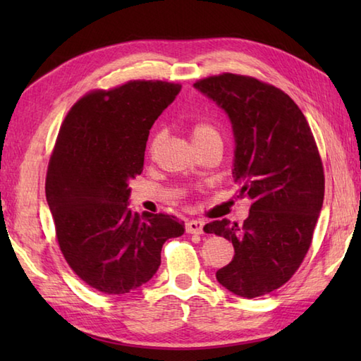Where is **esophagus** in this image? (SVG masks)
I'll return each instance as SVG.
<instances>
[{
  "instance_id": "obj_1",
  "label": "esophagus",
  "mask_w": 361,
  "mask_h": 361,
  "mask_svg": "<svg viewBox=\"0 0 361 361\" xmlns=\"http://www.w3.org/2000/svg\"><path fill=\"white\" fill-rule=\"evenodd\" d=\"M204 221L202 220H190L186 224V233L189 234H203Z\"/></svg>"
}]
</instances>
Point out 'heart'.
Instances as JSON below:
<instances>
[{
  "mask_svg": "<svg viewBox=\"0 0 361 361\" xmlns=\"http://www.w3.org/2000/svg\"><path fill=\"white\" fill-rule=\"evenodd\" d=\"M192 137L195 145H202V144H208V142H217L221 144V137L220 133L217 132V128L208 124V122H197L192 127ZM164 140V132L163 130H158L152 135L150 141H149V150L155 152L159 144Z\"/></svg>",
  "mask_w": 361,
  "mask_h": 361,
  "instance_id": "heart-1",
  "label": "heart"
}]
</instances>
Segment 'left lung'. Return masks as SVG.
Instances as JSON below:
<instances>
[{
	"label": "left lung",
	"instance_id": "1",
	"mask_svg": "<svg viewBox=\"0 0 361 361\" xmlns=\"http://www.w3.org/2000/svg\"><path fill=\"white\" fill-rule=\"evenodd\" d=\"M194 87L233 127V178L251 200L243 225L216 220L206 233L233 242L234 257L216 273L226 290L257 298L283 286L301 265L324 200V172L307 119L279 88L237 74Z\"/></svg>",
	"mask_w": 361,
	"mask_h": 361
}]
</instances>
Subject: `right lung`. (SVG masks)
<instances>
[{
    "label": "right lung",
    "instance_id": "1",
    "mask_svg": "<svg viewBox=\"0 0 361 361\" xmlns=\"http://www.w3.org/2000/svg\"><path fill=\"white\" fill-rule=\"evenodd\" d=\"M180 85L133 80L93 91L63 121L46 175V202L66 262L102 293L124 295L150 281L161 248L185 233L167 214L128 208L130 180L142 172L149 130Z\"/></svg>",
    "mask_w": 361,
    "mask_h": 361
}]
</instances>
